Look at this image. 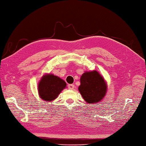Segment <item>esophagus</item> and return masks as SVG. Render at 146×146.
<instances>
[{
  "label": "esophagus",
  "mask_w": 146,
  "mask_h": 146,
  "mask_svg": "<svg viewBox=\"0 0 146 146\" xmlns=\"http://www.w3.org/2000/svg\"><path fill=\"white\" fill-rule=\"evenodd\" d=\"M68 88L70 89V90H73V89L75 88V86H74V85H68Z\"/></svg>",
  "instance_id": "obj_1"
}]
</instances>
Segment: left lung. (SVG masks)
I'll use <instances>...</instances> for the list:
<instances>
[{
	"mask_svg": "<svg viewBox=\"0 0 146 146\" xmlns=\"http://www.w3.org/2000/svg\"><path fill=\"white\" fill-rule=\"evenodd\" d=\"M78 90L86 103L96 104L102 101L107 92V85L98 71L85 72L80 79Z\"/></svg>",
	"mask_w": 146,
	"mask_h": 146,
	"instance_id": "1",
	"label": "left lung"
}]
</instances>
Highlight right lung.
<instances>
[{
    "instance_id": "obj_1",
    "label": "right lung",
    "mask_w": 146,
    "mask_h": 146,
    "mask_svg": "<svg viewBox=\"0 0 146 146\" xmlns=\"http://www.w3.org/2000/svg\"><path fill=\"white\" fill-rule=\"evenodd\" d=\"M66 84L65 81L53 74H45L38 83V94L41 99L46 101L54 100Z\"/></svg>"
}]
</instances>
